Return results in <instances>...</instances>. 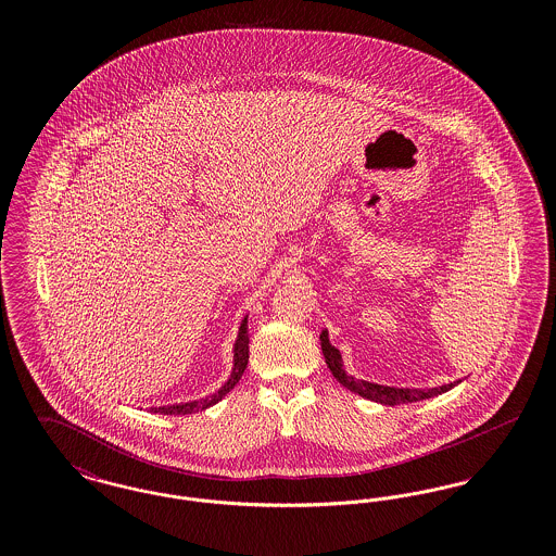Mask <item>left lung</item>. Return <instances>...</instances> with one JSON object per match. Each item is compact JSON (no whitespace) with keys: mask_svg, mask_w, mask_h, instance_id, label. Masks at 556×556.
<instances>
[{"mask_svg":"<svg viewBox=\"0 0 556 556\" xmlns=\"http://www.w3.org/2000/svg\"><path fill=\"white\" fill-rule=\"evenodd\" d=\"M320 350H323L327 367H329V370L333 372V377L344 388H348L354 394H358V396L367 397V400H372V402H379V404H386V406L408 404V402H419V400L438 396V394L448 392L458 383V381H454V383H448V386L421 390V388H390V386H379V383H369V381H363V379H354L352 375L345 372L342 354H340V350L336 345H331V342H329L327 329H323V333H320Z\"/></svg>","mask_w":556,"mask_h":556,"instance_id":"obj_1","label":"left lung"}]
</instances>
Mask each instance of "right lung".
<instances>
[{"instance_id": "1", "label": "right lung", "mask_w": 556, "mask_h": 556, "mask_svg": "<svg viewBox=\"0 0 556 556\" xmlns=\"http://www.w3.org/2000/svg\"><path fill=\"white\" fill-rule=\"evenodd\" d=\"M250 338H248V317H243L241 325H239L238 340L233 344V369L227 379L225 386H220L218 392H214L212 396L200 397V400H191V402H181V404H170V406H154L152 413H160V415H191V413H200L214 406L218 400H223L225 394H229L236 386H238L243 370L248 367V358H250Z\"/></svg>"}]
</instances>
